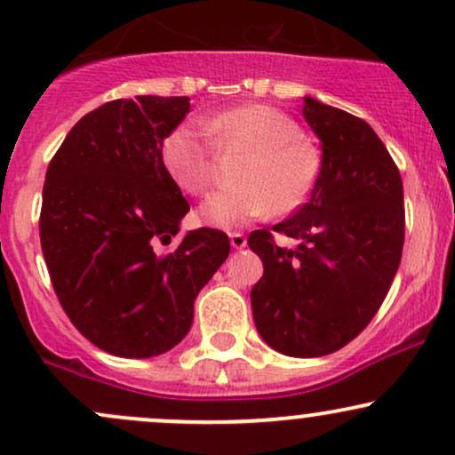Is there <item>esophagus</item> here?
Wrapping results in <instances>:
<instances>
[{
	"label": "esophagus",
	"instance_id": "esophagus-1",
	"mask_svg": "<svg viewBox=\"0 0 455 455\" xmlns=\"http://www.w3.org/2000/svg\"><path fill=\"white\" fill-rule=\"evenodd\" d=\"M228 237H231V245L235 250H242L245 248V243H248V239H245L243 233H231Z\"/></svg>",
	"mask_w": 455,
	"mask_h": 455
}]
</instances>
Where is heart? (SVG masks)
I'll return each instance as SVG.
<instances>
[{
  "mask_svg": "<svg viewBox=\"0 0 455 455\" xmlns=\"http://www.w3.org/2000/svg\"><path fill=\"white\" fill-rule=\"evenodd\" d=\"M214 143L195 124L177 126L162 145L166 171L181 190L201 196L218 175V151H250L235 173L237 186L216 192L201 207V220L233 228L250 220L299 210L321 180L323 156L301 137L291 115L265 104H243L207 119Z\"/></svg>",
  "mask_w": 455,
  "mask_h": 455,
  "instance_id": "obj_1",
  "label": "heart"
}]
</instances>
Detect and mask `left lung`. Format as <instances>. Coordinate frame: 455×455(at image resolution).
Returning a JSON list of instances; mask_svg holds the SVG:
<instances>
[{"mask_svg": "<svg viewBox=\"0 0 455 455\" xmlns=\"http://www.w3.org/2000/svg\"><path fill=\"white\" fill-rule=\"evenodd\" d=\"M304 117L321 139V180L310 201L274 227L297 248H280L267 228L250 233L263 260L250 301L271 348L321 357L357 338L383 304L404 245V192L363 119L315 98H304Z\"/></svg>", "mask_w": 455, "mask_h": 455, "instance_id": "8db88e82", "label": "left lung"}]
</instances>
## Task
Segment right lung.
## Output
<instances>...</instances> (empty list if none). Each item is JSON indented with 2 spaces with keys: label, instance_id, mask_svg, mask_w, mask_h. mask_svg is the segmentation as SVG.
<instances>
[{
  "label": "right lung",
  "instance_id": "right-lung-1",
  "mask_svg": "<svg viewBox=\"0 0 455 455\" xmlns=\"http://www.w3.org/2000/svg\"><path fill=\"white\" fill-rule=\"evenodd\" d=\"M190 113L186 96L113 100L78 119L46 169L40 243L61 307L102 351L143 359L184 340L198 291L231 252L196 228L175 248L190 205L162 143Z\"/></svg>",
  "mask_w": 455,
  "mask_h": 455
}]
</instances>
